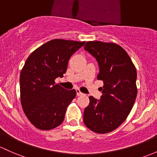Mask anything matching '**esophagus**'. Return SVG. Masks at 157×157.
Listing matches in <instances>:
<instances>
[{
    "label": "esophagus",
    "instance_id": "esophagus-1",
    "mask_svg": "<svg viewBox=\"0 0 157 157\" xmlns=\"http://www.w3.org/2000/svg\"><path fill=\"white\" fill-rule=\"evenodd\" d=\"M76 92H77V95H78V96H80V95H83V94L81 92H80V90H79V89H77V90H76Z\"/></svg>",
    "mask_w": 157,
    "mask_h": 157
}]
</instances>
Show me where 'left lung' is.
Segmentation results:
<instances>
[{
    "label": "left lung",
    "instance_id": "left-lung-1",
    "mask_svg": "<svg viewBox=\"0 0 157 157\" xmlns=\"http://www.w3.org/2000/svg\"><path fill=\"white\" fill-rule=\"evenodd\" d=\"M99 66L98 80L103 81L101 100L90 96L83 122L95 133L105 134L118 128L129 114L137 96V72L125 49L113 43L88 41L84 46Z\"/></svg>",
    "mask_w": 157,
    "mask_h": 157
}]
</instances>
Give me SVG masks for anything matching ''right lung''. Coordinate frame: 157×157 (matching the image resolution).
<instances>
[{"label": "right lung", "instance_id": "add662e5", "mask_svg": "<svg viewBox=\"0 0 157 157\" xmlns=\"http://www.w3.org/2000/svg\"><path fill=\"white\" fill-rule=\"evenodd\" d=\"M85 44L54 39L28 57L20 73V100L25 114L36 128L50 130L65 119L66 110L76 96L55 80L63 77L71 56Z\"/></svg>", "mask_w": 157, "mask_h": 157}]
</instances>
